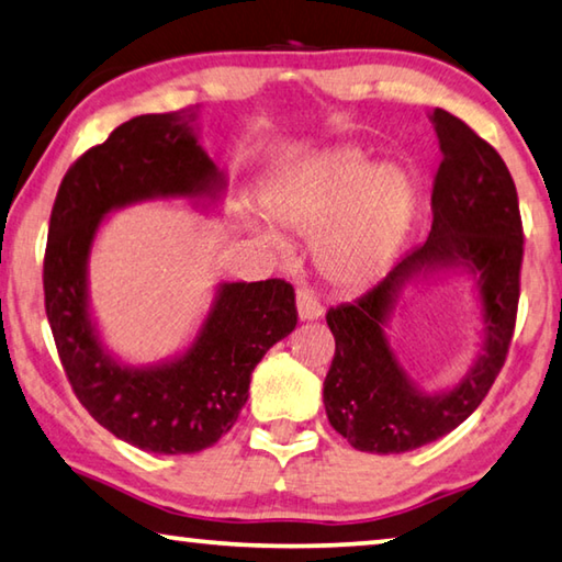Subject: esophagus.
<instances>
[{
	"label": "esophagus",
	"instance_id": "34e87169",
	"mask_svg": "<svg viewBox=\"0 0 562 562\" xmlns=\"http://www.w3.org/2000/svg\"><path fill=\"white\" fill-rule=\"evenodd\" d=\"M322 304L312 290H297V317L302 322H315L322 317Z\"/></svg>",
	"mask_w": 562,
	"mask_h": 562
}]
</instances>
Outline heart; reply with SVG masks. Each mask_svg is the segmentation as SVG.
<instances>
[{"label":"heart","instance_id":"1","mask_svg":"<svg viewBox=\"0 0 562 562\" xmlns=\"http://www.w3.org/2000/svg\"><path fill=\"white\" fill-rule=\"evenodd\" d=\"M416 190L406 170L379 166L357 150H335L284 176L272 190V221L319 237L317 262L329 280L364 284L382 274L406 240ZM272 247L278 237L262 235Z\"/></svg>","mask_w":562,"mask_h":562}]
</instances>
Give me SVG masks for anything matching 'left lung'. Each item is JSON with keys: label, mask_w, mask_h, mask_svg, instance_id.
<instances>
[{"label": "left lung", "mask_w": 562, "mask_h": 562, "mask_svg": "<svg viewBox=\"0 0 562 562\" xmlns=\"http://www.w3.org/2000/svg\"><path fill=\"white\" fill-rule=\"evenodd\" d=\"M441 148L431 233L374 290L327 312L335 359L325 408L335 431L369 453H404L441 439L486 398L506 361L520 294L522 227L516 183L496 148L449 111L431 113ZM443 271L469 273L480 302V349L453 387H418L387 339L403 292Z\"/></svg>", "instance_id": "left-lung-1"}]
</instances>
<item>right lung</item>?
Instances as JSON below:
<instances>
[{
    "label": "right lung",
    "instance_id": "obj_1",
    "mask_svg": "<svg viewBox=\"0 0 562 562\" xmlns=\"http://www.w3.org/2000/svg\"><path fill=\"white\" fill-rule=\"evenodd\" d=\"M198 113H146L87 150L64 176L49 223L44 302L74 394L116 439L150 453H198L233 429L252 369L297 325L284 280L221 282L193 341L154 364L103 345L89 300V258L111 213L146 201L213 211L227 178L198 138Z\"/></svg>",
    "mask_w": 562,
    "mask_h": 562
}]
</instances>
